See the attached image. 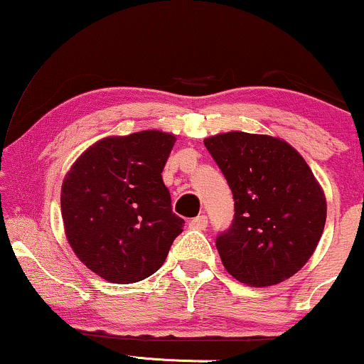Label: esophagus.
Wrapping results in <instances>:
<instances>
[{
    "label": "esophagus",
    "mask_w": 364,
    "mask_h": 364,
    "mask_svg": "<svg viewBox=\"0 0 364 364\" xmlns=\"http://www.w3.org/2000/svg\"><path fill=\"white\" fill-rule=\"evenodd\" d=\"M207 224H208V220H207V215H198V217H195V219H191L190 220V228L191 229H198V231H203V229L207 228Z\"/></svg>",
    "instance_id": "esophagus-1"
}]
</instances>
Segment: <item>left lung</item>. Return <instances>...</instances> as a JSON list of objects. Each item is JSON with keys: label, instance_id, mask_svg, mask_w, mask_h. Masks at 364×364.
<instances>
[{"label": "left lung", "instance_id": "obj_1", "mask_svg": "<svg viewBox=\"0 0 364 364\" xmlns=\"http://www.w3.org/2000/svg\"><path fill=\"white\" fill-rule=\"evenodd\" d=\"M235 198L215 246L229 274L252 287L289 279L310 260L327 219L323 188L286 140L228 132L203 140Z\"/></svg>", "mask_w": 364, "mask_h": 364}]
</instances>
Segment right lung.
I'll return each mask as SVG.
<instances>
[{
  "mask_svg": "<svg viewBox=\"0 0 364 364\" xmlns=\"http://www.w3.org/2000/svg\"><path fill=\"white\" fill-rule=\"evenodd\" d=\"M176 136L144 129L106 136L82 154L61 186L65 235L78 260L114 284L147 279L185 220L171 208L162 169Z\"/></svg>",
  "mask_w": 364,
  "mask_h": 364,
  "instance_id": "obj_1",
  "label": "right lung"
}]
</instances>
